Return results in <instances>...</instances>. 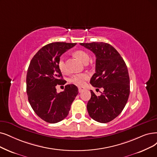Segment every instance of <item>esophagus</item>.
<instances>
[{"label":"esophagus","instance_id":"1","mask_svg":"<svg viewBox=\"0 0 157 157\" xmlns=\"http://www.w3.org/2000/svg\"><path fill=\"white\" fill-rule=\"evenodd\" d=\"M84 90H85V88H84V87H78V92H79V93L82 92V91H84Z\"/></svg>","mask_w":157,"mask_h":157}]
</instances>
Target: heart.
<instances>
[{"mask_svg":"<svg viewBox=\"0 0 157 157\" xmlns=\"http://www.w3.org/2000/svg\"><path fill=\"white\" fill-rule=\"evenodd\" d=\"M75 57H77L80 60L82 61L84 63H86L88 62L90 59V56L86 52L83 50H77L75 52ZM58 67L61 72L64 73L66 71L65 62H64V57H60L58 61ZM89 78V75L86 73H79L73 75L71 78L70 81L71 82L73 83L74 84L78 86H82L85 84L86 80Z\"/></svg>","mask_w":157,"mask_h":157,"instance_id":"b5f03b06","label":"heart"}]
</instances>
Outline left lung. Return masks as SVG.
Listing matches in <instances>:
<instances>
[{
    "label": "left lung",
    "mask_w": 157,
    "mask_h": 157,
    "mask_svg": "<svg viewBox=\"0 0 157 157\" xmlns=\"http://www.w3.org/2000/svg\"><path fill=\"white\" fill-rule=\"evenodd\" d=\"M96 56L95 73L90 84L102 87L103 93L91 97L87 104L91 118L100 123H107L120 115L126 105L130 92L127 66L121 55L111 45L105 42L80 43Z\"/></svg>",
    "instance_id": "1"
}]
</instances>
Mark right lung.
Masks as SVG:
<instances>
[{"label": "right lung", "instance_id": "1", "mask_svg": "<svg viewBox=\"0 0 157 157\" xmlns=\"http://www.w3.org/2000/svg\"><path fill=\"white\" fill-rule=\"evenodd\" d=\"M76 43L53 42L42 47L31 59L26 76L28 101L35 113L48 123H57L68 115L78 93L74 84L65 86L60 93L56 86L65 84L58 67L60 56Z\"/></svg>", "mask_w": 157, "mask_h": 157}]
</instances>
